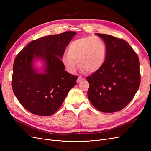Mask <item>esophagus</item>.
I'll list each match as a JSON object with an SVG mask.
<instances>
[{
  "instance_id": "esophagus-1",
  "label": "esophagus",
  "mask_w": 151,
  "mask_h": 151,
  "mask_svg": "<svg viewBox=\"0 0 151 151\" xmlns=\"http://www.w3.org/2000/svg\"><path fill=\"white\" fill-rule=\"evenodd\" d=\"M84 80V78L83 77L79 76V77H78V79H77V83H81V82L83 81Z\"/></svg>"
}]
</instances>
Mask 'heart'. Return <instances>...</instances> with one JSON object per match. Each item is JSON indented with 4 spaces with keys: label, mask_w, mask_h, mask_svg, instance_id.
<instances>
[{
    "label": "heart",
    "mask_w": 151,
    "mask_h": 151,
    "mask_svg": "<svg viewBox=\"0 0 151 151\" xmlns=\"http://www.w3.org/2000/svg\"><path fill=\"white\" fill-rule=\"evenodd\" d=\"M106 55L107 47L104 41L98 36H88L71 42L67 54L63 55L61 61L71 74H74L79 66L86 72L94 73L104 65Z\"/></svg>",
    "instance_id": "heart-1"
}]
</instances>
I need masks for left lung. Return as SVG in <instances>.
Returning <instances> with one entry per match:
<instances>
[{"label": "left lung", "mask_w": 151, "mask_h": 151, "mask_svg": "<svg viewBox=\"0 0 151 151\" xmlns=\"http://www.w3.org/2000/svg\"><path fill=\"white\" fill-rule=\"evenodd\" d=\"M95 35L106 43L107 55L101 69L87 77L88 96L100 111H118L132 101L139 88V59L126 41L106 34Z\"/></svg>", "instance_id": "8db88e82"}]
</instances>
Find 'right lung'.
Wrapping results in <instances>:
<instances>
[{
  "mask_svg": "<svg viewBox=\"0 0 151 151\" xmlns=\"http://www.w3.org/2000/svg\"><path fill=\"white\" fill-rule=\"evenodd\" d=\"M76 34L66 31L32 41L16 57L13 92L22 106L31 113L53 115L76 84L78 76L65 71L61 61L67 46ZM37 60L44 63L42 70L35 67Z\"/></svg>",
  "mask_w": 151,
  "mask_h": 151,
  "instance_id": "add662e5",
  "label": "right lung"
}]
</instances>
